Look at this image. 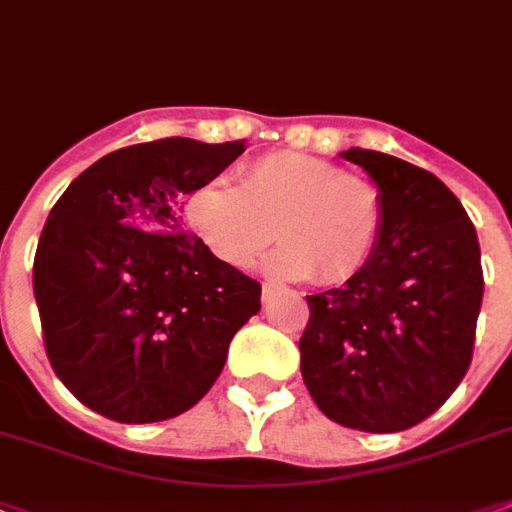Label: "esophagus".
<instances>
[{
    "label": "esophagus",
    "instance_id": "esophagus-1",
    "mask_svg": "<svg viewBox=\"0 0 512 512\" xmlns=\"http://www.w3.org/2000/svg\"><path fill=\"white\" fill-rule=\"evenodd\" d=\"M278 294H284V289L276 284H263V302H270V299H276Z\"/></svg>",
    "mask_w": 512,
    "mask_h": 512
}]
</instances>
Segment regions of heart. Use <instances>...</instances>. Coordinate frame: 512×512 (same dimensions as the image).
Here are the masks:
<instances>
[{
	"mask_svg": "<svg viewBox=\"0 0 512 512\" xmlns=\"http://www.w3.org/2000/svg\"><path fill=\"white\" fill-rule=\"evenodd\" d=\"M186 218L218 260L249 268L265 249L281 278L342 284L363 270L378 231L381 199L368 181L318 157L276 152L247 165L242 186L215 178L189 197Z\"/></svg>",
	"mask_w": 512,
	"mask_h": 512,
	"instance_id": "1",
	"label": "heart"
}]
</instances>
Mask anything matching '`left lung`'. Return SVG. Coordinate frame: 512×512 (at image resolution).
Instances as JSON below:
<instances>
[{
  "label": "left lung",
  "mask_w": 512,
  "mask_h": 512,
  "mask_svg": "<svg viewBox=\"0 0 512 512\" xmlns=\"http://www.w3.org/2000/svg\"><path fill=\"white\" fill-rule=\"evenodd\" d=\"M342 157L376 184L381 231L360 273L307 297L299 368L331 421L394 434L436 413L471 365L484 297L479 236L429 170L360 147Z\"/></svg>",
  "instance_id": "left-lung-1"
}]
</instances>
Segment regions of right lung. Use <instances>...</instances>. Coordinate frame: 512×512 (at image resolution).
Instances as JSON below:
<instances>
[{
	"instance_id": "add662e5",
	"label": "right lung",
	"mask_w": 512,
	"mask_h": 512,
	"mask_svg": "<svg viewBox=\"0 0 512 512\" xmlns=\"http://www.w3.org/2000/svg\"><path fill=\"white\" fill-rule=\"evenodd\" d=\"M244 139H160L110 152L65 189L33 260L49 363L94 413L168 421L197 405L228 344L260 313V284L184 231L186 197Z\"/></svg>"
}]
</instances>
